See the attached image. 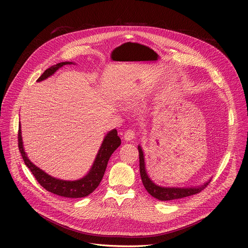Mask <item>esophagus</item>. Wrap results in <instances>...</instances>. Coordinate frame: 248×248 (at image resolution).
Segmentation results:
<instances>
[{
  "mask_svg": "<svg viewBox=\"0 0 248 248\" xmlns=\"http://www.w3.org/2000/svg\"><path fill=\"white\" fill-rule=\"evenodd\" d=\"M135 136V133L131 129H127L124 134V141H131Z\"/></svg>",
  "mask_w": 248,
  "mask_h": 248,
  "instance_id": "obj_1",
  "label": "esophagus"
}]
</instances>
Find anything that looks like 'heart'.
<instances>
[{
	"instance_id": "b5f03b06",
	"label": "heart",
	"mask_w": 248,
	"mask_h": 248,
	"mask_svg": "<svg viewBox=\"0 0 248 248\" xmlns=\"http://www.w3.org/2000/svg\"><path fill=\"white\" fill-rule=\"evenodd\" d=\"M130 92H131V94L134 95V96L140 95L141 92H142V86H141L140 83H135V84L132 86Z\"/></svg>"
}]
</instances>
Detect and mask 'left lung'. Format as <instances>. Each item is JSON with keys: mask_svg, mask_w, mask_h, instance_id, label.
Masks as SVG:
<instances>
[{"mask_svg": "<svg viewBox=\"0 0 248 248\" xmlns=\"http://www.w3.org/2000/svg\"><path fill=\"white\" fill-rule=\"evenodd\" d=\"M138 152H139V170H140V176L142 184L147 190V192L153 196L154 198L161 200V201H170L174 199H180L184 197H187L193 194H196L200 192L203 188H205L208 184L211 182V178L208 179L203 184H200L198 186H163L155 184L151 178L149 176L147 170H146V163H145V156L144 151L141 147L140 144H138Z\"/></svg>", "mask_w": 248, "mask_h": 248, "instance_id": "8db88e82", "label": "left lung"}]
</instances>
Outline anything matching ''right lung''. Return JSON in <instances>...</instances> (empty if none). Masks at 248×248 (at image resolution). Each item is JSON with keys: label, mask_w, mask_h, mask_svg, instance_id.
<instances>
[{"label": "right lung", "mask_w": 248, "mask_h": 248, "mask_svg": "<svg viewBox=\"0 0 248 248\" xmlns=\"http://www.w3.org/2000/svg\"><path fill=\"white\" fill-rule=\"evenodd\" d=\"M65 64H76L73 62H62L57 64L52 65L47 68L43 75L37 79V82L43 81L48 78L52 77L59 68ZM121 145V138L118 136V131L116 128L110 130L104 136L102 144L98 150V153L95 157V160L88 170V172L82 176V178L75 181H65L60 180L49 173L45 172L42 169L34 165L29 158L23 147V141L21 135V128L19 124L18 130V148L23 158L25 165L29 168L33 175L36 178L37 182L49 192L57 194L59 196L67 197V198H81L92 193L101 183L103 175L105 173L106 168H107L108 161L111 155L115 150Z\"/></svg>", "instance_id": "add662e5"}]
</instances>
